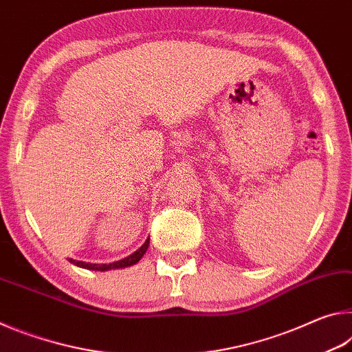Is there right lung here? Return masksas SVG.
<instances>
[{"instance_id": "obj_1", "label": "right lung", "mask_w": 352, "mask_h": 352, "mask_svg": "<svg viewBox=\"0 0 352 352\" xmlns=\"http://www.w3.org/2000/svg\"><path fill=\"white\" fill-rule=\"evenodd\" d=\"M148 237L146 239V242L142 243V245L136 250L135 253H132L127 258H124L121 261H116V262H111V264H91V262H83V261H76V259H68L71 264H74L77 267H80V269H87V270H96V272H107V270H116V269H126V267L130 265H135L136 262H140V259L144 256V253L147 252L148 248Z\"/></svg>"}]
</instances>
